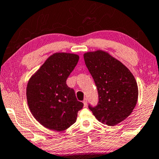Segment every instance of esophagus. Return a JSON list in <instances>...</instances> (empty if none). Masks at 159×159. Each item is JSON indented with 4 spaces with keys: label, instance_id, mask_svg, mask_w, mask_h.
I'll list each match as a JSON object with an SVG mask.
<instances>
[{
    "label": "esophagus",
    "instance_id": "obj_1",
    "mask_svg": "<svg viewBox=\"0 0 159 159\" xmlns=\"http://www.w3.org/2000/svg\"><path fill=\"white\" fill-rule=\"evenodd\" d=\"M83 103H84V106L86 107V105H87V101H86V99H84Z\"/></svg>",
    "mask_w": 159,
    "mask_h": 159
}]
</instances>
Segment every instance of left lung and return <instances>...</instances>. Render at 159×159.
I'll use <instances>...</instances> for the list:
<instances>
[{
  "mask_svg": "<svg viewBox=\"0 0 159 159\" xmlns=\"http://www.w3.org/2000/svg\"><path fill=\"white\" fill-rule=\"evenodd\" d=\"M84 58L99 95L97 106L89 105V108L102 124H119L136 106L138 86L134 75L119 60L102 50L86 52Z\"/></svg>",
  "mask_w": 159,
  "mask_h": 159,
  "instance_id": "left-lung-1",
  "label": "left lung"
}]
</instances>
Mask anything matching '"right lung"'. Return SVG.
<instances>
[{
    "mask_svg": "<svg viewBox=\"0 0 159 159\" xmlns=\"http://www.w3.org/2000/svg\"><path fill=\"white\" fill-rule=\"evenodd\" d=\"M79 60L75 54L54 53L31 76L27 86V100L33 117L48 129L64 131L76 121L84 104L66 84Z\"/></svg>",
    "mask_w": 159,
    "mask_h": 159,
    "instance_id": "1",
    "label": "right lung"
}]
</instances>
